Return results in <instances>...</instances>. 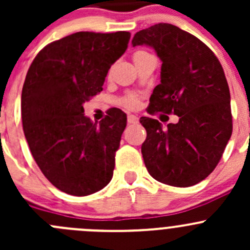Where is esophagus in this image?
Segmentation results:
<instances>
[{
	"instance_id": "obj_1",
	"label": "esophagus",
	"mask_w": 250,
	"mask_h": 250,
	"mask_svg": "<svg viewBox=\"0 0 250 250\" xmlns=\"http://www.w3.org/2000/svg\"><path fill=\"white\" fill-rule=\"evenodd\" d=\"M127 121H128V123H129V125H134V123H138V117H137V116H134V115H128Z\"/></svg>"
}]
</instances>
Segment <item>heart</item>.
<instances>
[{
    "instance_id": "obj_1",
    "label": "heart",
    "mask_w": 250,
    "mask_h": 250,
    "mask_svg": "<svg viewBox=\"0 0 250 250\" xmlns=\"http://www.w3.org/2000/svg\"><path fill=\"white\" fill-rule=\"evenodd\" d=\"M139 53H144V52H137L135 54H139ZM122 104L125 106L129 107V109H134V107L138 106V98L135 95H128L125 97V99L122 100Z\"/></svg>"
}]
</instances>
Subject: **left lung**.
<instances>
[{
  "label": "left lung",
  "instance_id": "left-lung-1",
  "mask_svg": "<svg viewBox=\"0 0 250 250\" xmlns=\"http://www.w3.org/2000/svg\"><path fill=\"white\" fill-rule=\"evenodd\" d=\"M133 47L153 48L162 62L161 83L148 113L179 116L167 128L141 117L146 140L144 162L153 179L178 188L204 180L216 167L232 134L230 89L218 58L201 40L172 24L160 22L137 32Z\"/></svg>",
  "mask_w": 250,
  "mask_h": 250
}]
</instances>
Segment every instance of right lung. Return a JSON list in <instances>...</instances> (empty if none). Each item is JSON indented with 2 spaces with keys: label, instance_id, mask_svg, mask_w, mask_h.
Segmentation results:
<instances>
[{
  "label": "right lung",
  "instance_id": "obj_1",
  "mask_svg": "<svg viewBox=\"0 0 250 250\" xmlns=\"http://www.w3.org/2000/svg\"><path fill=\"white\" fill-rule=\"evenodd\" d=\"M130 34L81 31L47 44L30 65L21 92L25 138L37 166L60 191L88 196L112 179L127 115L92 122L83 104L103 90Z\"/></svg>",
  "mask_w": 250,
  "mask_h": 250
}]
</instances>
